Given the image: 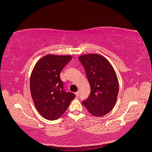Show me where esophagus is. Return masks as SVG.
Listing matches in <instances>:
<instances>
[{"instance_id": "esophagus-1", "label": "esophagus", "mask_w": 152, "mask_h": 152, "mask_svg": "<svg viewBox=\"0 0 152 152\" xmlns=\"http://www.w3.org/2000/svg\"><path fill=\"white\" fill-rule=\"evenodd\" d=\"M75 96H76V97H79V91H77V93H75Z\"/></svg>"}]
</instances>
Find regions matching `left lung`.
I'll return each mask as SVG.
<instances>
[{
  "label": "left lung",
  "mask_w": 152,
  "mask_h": 152,
  "mask_svg": "<svg viewBox=\"0 0 152 152\" xmlns=\"http://www.w3.org/2000/svg\"><path fill=\"white\" fill-rule=\"evenodd\" d=\"M79 59L85 69L91 87L90 95L82 103L93 115H105L117 102L119 86L115 71L102 55L83 54Z\"/></svg>",
  "instance_id": "obj_1"
}]
</instances>
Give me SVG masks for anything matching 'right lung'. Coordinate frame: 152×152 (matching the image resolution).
Returning a JSON list of instances; mask_svg holds the SVG:
<instances>
[{
    "mask_svg": "<svg viewBox=\"0 0 152 152\" xmlns=\"http://www.w3.org/2000/svg\"><path fill=\"white\" fill-rule=\"evenodd\" d=\"M72 58L69 55H45L37 62L31 72V98L39 113L47 120L58 119L75 97L73 93L63 89L59 76Z\"/></svg>",
    "mask_w": 152,
    "mask_h": 152,
    "instance_id": "1",
    "label": "right lung"
}]
</instances>
